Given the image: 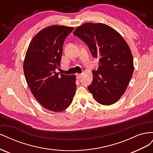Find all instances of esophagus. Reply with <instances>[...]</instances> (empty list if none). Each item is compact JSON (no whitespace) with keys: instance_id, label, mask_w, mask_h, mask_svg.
<instances>
[{"instance_id":"obj_1","label":"esophagus","mask_w":153,"mask_h":153,"mask_svg":"<svg viewBox=\"0 0 153 153\" xmlns=\"http://www.w3.org/2000/svg\"><path fill=\"white\" fill-rule=\"evenodd\" d=\"M76 78L77 79H80L82 76V74H76Z\"/></svg>"}]
</instances>
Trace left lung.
<instances>
[{"instance_id": "obj_1", "label": "left lung", "mask_w": 153, "mask_h": 153, "mask_svg": "<svg viewBox=\"0 0 153 153\" xmlns=\"http://www.w3.org/2000/svg\"><path fill=\"white\" fill-rule=\"evenodd\" d=\"M87 45L99 67L92 71L93 80L88 89L97 102L110 105L117 101L126 91L134 66L131 52L123 36L101 23H85L73 32Z\"/></svg>"}]
</instances>
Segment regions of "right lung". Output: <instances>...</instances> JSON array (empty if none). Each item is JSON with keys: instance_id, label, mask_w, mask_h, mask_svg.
Instances as JSON below:
<instances>
[{"instance_id": "add662e5", "label": "right lung", "mask_w": 153, "mask_h": 153, "mask_svg": "<svg viewBox=\"0 0 153 153\" xmlns=\"http://www.w3.org/2000/svg\"><path fill=\"white\" fill-rule=\"evenodd\" d=\"M74 29L52 25L39 31L30 41L24 62L25 77L31 92L43 107L62 112L71 105L76 85L75 75L55 72L60 67L63 43Z\"/></svg>"}]
</instances>
